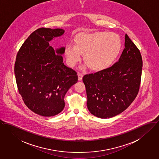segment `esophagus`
I'll return each instance as SVG.
<instances>
[{
    "mask_svg": "<svg viewBox=\"0 0 159 159\" xmlns=\"http://www.w3.org/2000/svg\"><path fill=\"white\" fill-rule=\"evenodd\" d=\"M77 75H78V80H79V81L82 80V78H83V74H82V73L79 72V73L77 74Z\"/></svg>",
    "mask_w": 159,
    "mask_h": 159,
    "instance_id": "1",
    "label": "esophagus"
}]
</instances>
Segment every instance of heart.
Segmentation results:
<instances>
[{
	"mask_svg": "<svg viewBox=\"0 0 159 159\" xmlns=\"http://www.w3.org/2000/svg\"><path fill=\"white\" fill-rule=\"evenodd\" d=\"M122 46L121 39L116 34L103 31L84 32L75 36L74 45L66 46L65 52L71 66L80 61L82 53L85 63L91 70L102 71L115 62Z\"/></svg>",
	"mask_w": 159,
	"mask_h": 159,
	"instance_id": "1",
	"label": "heart"
}]
</instances>
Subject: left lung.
I'll use <instances>...</instances> for the list:
<instances>
[{"label": "left lung", "mask_w": 159, "mask_h": 159, "mask_svg": "<svg viewBox=\"0 0 159 159\" xmlns=\"http://www.w3.org/2000/svg\"><path fill=\"white\" fill-rule=\"evenodd\" d=\"M125 48L111 67L84 76L87 107L94 116L110 118L126 110L137 97L143 61L139 49L127 34Z\"/></svg>", "instance_id": "left-lung-1"}]
</instances>
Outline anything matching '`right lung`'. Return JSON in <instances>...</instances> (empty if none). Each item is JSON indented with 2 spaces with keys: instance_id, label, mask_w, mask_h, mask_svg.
Returning <instances> with one entry per match:
<instances>
[{
  "instance_id": "right-lung-1",
  "label": "right lung",
  "mask_w": 159,
  "mask_h": 159,
  "mask_svg": "<svg viewBox=\"0 0 159 159\" xmlns=\"http://www.w3.org/2000/svg\"><path fill=\"white\" fill-rule=\"evenodd\" d=\"M65 30L40 28L22 45L16 56L15 74L25 104L42 116H53L65 107L64 96L78 80L77 73L63 63L65 48L53 49L49 42Z\"/></svg>"
}]
</instances>
